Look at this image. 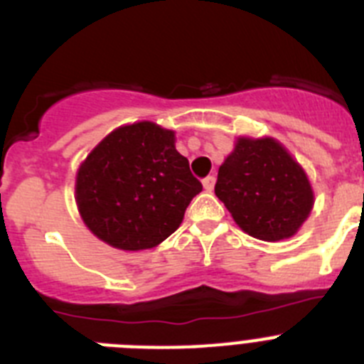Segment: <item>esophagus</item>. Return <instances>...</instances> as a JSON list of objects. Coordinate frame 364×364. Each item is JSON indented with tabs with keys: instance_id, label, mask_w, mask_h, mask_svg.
I'll return each instance as SVG.
<instances>
[{
	"instance_id": "esophagus-1",
	"label": "esophagus",
	"mask_w": 364,
	"mask_h": 364,
	"mask_svg": "<svg viewBox=\"0 0 364 364\" xmlns=\"http://www.w3.org/2000/svg\"><path fill=\"white\" fill-rule=\"evenodd\" d=\"M202 186H204L205 191H213V188H215V176H205V178L202 180Z\"/></svg>"
}]
</instances>
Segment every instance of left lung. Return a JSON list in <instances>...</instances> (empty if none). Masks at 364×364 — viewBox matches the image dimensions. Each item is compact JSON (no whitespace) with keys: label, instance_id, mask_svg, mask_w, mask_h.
Returning a JSON list of instances; mask_svg holds the SVG:
<instances>
[{"label":"left lung","instance_id":"obj_1","mask_svg":"<svg viewBox=\"0 0 364 364\" xmlns=\"http://www.w3.org/2000/svg\"><path fill=\"white\" fill-rule=\"evenodd\" d=\"M215 195L244 233L266 242L294 237L314 208L308 175L272 136L237 138L218 167Z\"/></svg>","mask_w":364,"mask_h":364}]
</instances>
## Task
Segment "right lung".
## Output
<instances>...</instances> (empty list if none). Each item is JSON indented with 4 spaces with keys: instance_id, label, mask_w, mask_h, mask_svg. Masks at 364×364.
<instances>
[{
    "instance_id": "1",
    "label": "right lung",
    "mask_w": 364,
    "mask_h": 364,
    "mask_svg": "<svg viewBox=\"0 0 364 364\" xmlns=\"http://www.w3.org/2000/svg\"><path fill=\"white\" fill-rule=\"evenodd\" d=\"M202 184L176 151L175 131L122 125L80 164L74 198L85 226L109 246L140 252L178 230Z\"/></svg>"
}]
</instances>
